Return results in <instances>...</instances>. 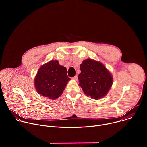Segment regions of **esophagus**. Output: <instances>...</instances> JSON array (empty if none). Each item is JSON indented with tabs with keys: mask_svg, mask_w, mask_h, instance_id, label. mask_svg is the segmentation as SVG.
Returning a JSON list of instances; mask_svg holds the SVG:
<instances>
[{
	"mask_svg": "<svg viewBox=\"0 0 147 147\" xmlns=\"http://www.w3.org/2000/svg\"><path fill=\"white\" fill-rule=\"evenodd\" d=\"M72 78H73V80H76V81H78V77H77V76H76L73 77Z\"/></svg>",
	"mask_w": 147,
	"mask_h": 147,
	"instance_id": "34e87169",
	"label": "esophagus"
}]
</instances>
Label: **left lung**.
Instances as JSON below:
<instances>
[{
  "instance_id": "8db88e82",
  "label": "left lung",
  "mask_w": 147,
  "mask_h": 147,
  "mask_svg": "<svg viewBox=\"0 0 147 147\" xmlns=\"http://www.w3.org/2000/svg\"><path fill=\"white\" fill-rule=\"evenodd\" d=\"M79 86L83 92L92 99L105 96L113 84V77L101 62L91 59L83 60L80 66Z\"/></svg>"
}]
</instances>
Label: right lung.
Wrapping results in <instances>:
<instances>
[{
    "label": "right lung",
    "instance_id": "obj_1",
    "mask_svg": "<svg viewBox=\"0 0 147 147\" xmlns=\"http://www.w3.org/2000/svg\"><path fill=\"white\" fill-rule=\"evenodd\" d=\"M70 80L66 68L60 65L58 60H51L39 69L34 86L40 95L54 100L61 95Z\"/></svg>",
    "mask_w": 147,
    "mask_h": 147
}]
</instances>
